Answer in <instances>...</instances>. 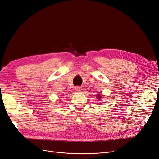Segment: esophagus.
<instances>
[{
	"mask_svg": "<svg viewBox=\"0 0 159 159\" xmlns=\"http://www.w3.org/2000/svg\"><path fill=\"white\" fill-rule=\"evenodd\" d=\"M74 89H75V91H77V92H81V90H82L81 87H79V86H76V87H75Z\"/></svg>",
	"mask_w": 159,
	"mask_h": 159,
	"instance_id": "34e87169",
	"label": "esophagus"
}]
</instances>
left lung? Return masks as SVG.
Instances as JSON below:
<instances>
[{
	"label": "left lung",
	"mask_w": 159,
	"mask_h": 159,
	"mask_svg": "<svg viewBox=\"0 0 159 159\" xmlns=\"http://www.w3.org/2000/svg\"><path fill=\"white\" fill-rule=\"evenodd\" d=\"M97 97V98H99V99H101V95H100L99 94H98Z\"/></svg>",
	"instance_id": "left-lung-1"
}]
</instances>
